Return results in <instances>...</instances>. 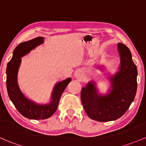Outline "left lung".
<instances>
[{"label": "left lung", "mask_w": 146, "mask_h": 146, "mask_svg": "<svg viewBox=\"0 0 146 146\" xmlns=\"http://www.w3.org/2000/svg\"><path fill=\"white\" fill-rule=\"evenodd\" d=\"M120 55V71L111 78L112 90L108 95L97 94L94 84L90 82L81 91L84 110L92 120L99 122L115 120L124 115L136 94L137 69L131 51L123 43L117 44Z\"/></svg>", "instance_id": "1"}]
</instances>
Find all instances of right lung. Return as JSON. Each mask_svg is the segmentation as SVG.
I'll list each match as a JSON object with an SVG mask.
<instances>
[{"mask_svg":"<svg viewBox=\"0 0 146 146\" xmlns=\"http://www.w3.org/2000/svg\"><path fill=\"white\" fill-rule=\"evenodd\" d=\"M43 37L38 36L30 41L20 43L13 51V57L7 66V88L9 96L17 111L24 117L33 120H44L54 113L58 106L60 99L71 78L59 82L56 85L52 94L51 103L45 105H36L22 94L17 82V74L21 62V57L28 54L37 45L42 44Z\"/></svg>","mask_w":146,"mask_h":146,"instance_id":"1","label":"right lung"}]
</instances>
